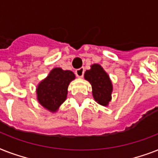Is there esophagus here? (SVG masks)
Listing matches in <instances>:
<instances>
[{
	"mask_svg": "<svg viewBox=\"0 0 158 158\" xmlns=\"http://www.w3.org/2000/svg\"><path fill=\"white\" fill-rule=\"evenodd\" d=\"M84 68H79V69H76V71H75L76 76L79 77V78H82V77L84 76Z\"/></svg>",
	"mask_w": 158,
	"mask_h": 158,
	"instance_id": "34e87169",
	"label": "esophagus"
}]
</instances>
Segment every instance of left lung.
Segmentation results:
<instances>
[{
  "instance_id": "1",
  "label": "left lung",
  "mask_w": 158,
  "mask_h": 158,
  "mask_svg": "<svg viewBox=\"0 0 158 158\" xmlns=\"http://www.w3.org/2000/svg\"><path fill=\"white\" fill-rule=\"evenodd\" d=\"M84 79L91 84L93 96L98 104L106 106L111 100L112 84L103 68L98 64L91 65V69L84 73Z\"/></svg>"
}]
</instances>
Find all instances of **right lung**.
<instances>
[{
  "instance_id": "obj_1",
  "label": "right lung",
  "mask_w": 158,
  "mask_h": 158,
  "mask_svg": "<svg viewBox=\"0 0 158 158\" xmlns=\"http://www.w3.org/2000/svg\"><path fill=\"white\" fill-rule=\"evenodd\" d=\"M75 79L70 70H63L61 68L52 69L48 77L41 81L37 88L38 102L52 112H56L67 98L68 86Z\"/></svg>"
}]
</instances>
